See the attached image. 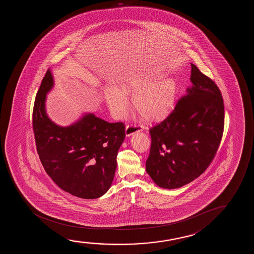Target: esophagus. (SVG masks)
I'll list each match as a JSON object with an SVG mask.
<instances>
[{
  "instance_id": "obj_1",
  "label": "esophagus",
  "mask_w": 254,
  "mask_h": 254,
  "mask_svg": "<svg viewBox=\"0 0 254 254\" xmlns=\"http://www.w3.org/2000/svg\"><path fill=\"white\" fill-rule=\"evenodd\" d=\"M143 131V128L139 126H127L126 127V135L129 137V136H132L136 133V132H141Z\"/></svg>"
}]
</instances>
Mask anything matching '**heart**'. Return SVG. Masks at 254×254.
<instances>
[{"instance_id":"1","label":"heart","mask_w":254,"mask_h":254,"mask_svg":"<svg viewBox=\"0 0 254 254\" xmlns=\"http://www.w3.org/2000/svg\"><path fill=\"white\" fill-rule=\"evenodd\" d=\"M160 75H134L126 77L120 88L111 86L105 92V100L112 115L122 118L129 108L127 94H132V108L144 121H163L174 109L177 98L178 86L174 77Z\"/></svg>"}]
</instances>
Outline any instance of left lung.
<instances>
[{
  "mask_svg": "<svg viewBox=\"0 0 254 254\" xmlns=\"http://www.w3.org/2000/svg\"><path fill=\"white\" fill-rule=\"evenodd\" d=\"M191 87L165 121L150 129L146 173L161 188L194 181L215 156L224 130V102L213 80L191 64Z\"/></svg>",
  "mask_w": 254,
  "mask_h": 254,
  "instance_id": "1",
  "label": "left lung"
}]
</instances>
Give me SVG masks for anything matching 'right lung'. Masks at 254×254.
Instances as JSON below:
<instances>
[{
	"label": "right lung",
	"instance_id": "right-lung-1",
	"mask_svg": "<svg viewBox=\"0 0 254 254\" xmlns=\"http://www.w3.org/2000/svg\"><path fill=\"white\" fill-rule=\"evenodd\" d=\"M54 85L52 71L49 69L33 110V128L41 162L63 191L79 198H100L114 181L125 126L122 122L109 123L93 113H85L71 125H57L46 110L47 94Z\"/></svg>",
	"mask_w": 254,
	"mask_h": 254
}]
</instances>
